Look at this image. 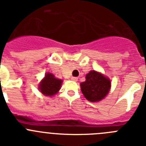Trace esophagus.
I'll use <instances>...</instances> for the list:
<instances>
[{
    "label": "esophagus",
    "instance_id": "1",
    "mask_svg": "<svg viewBox=\"0 0 146 146\" xmlns=\"http://www.w3.org/2000/svg\"><path fill=\"white\" fill-rule=\"evenodd\" d=\"M77 79H78V78H77V77H72V80H73V81H77Z\"/></svg>",
    "mask_w": 146,
    "mask_h": 146
}]
</instances>
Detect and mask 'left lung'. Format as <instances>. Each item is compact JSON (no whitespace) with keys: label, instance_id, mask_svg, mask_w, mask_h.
I'll list each match as a JSON object with an SVG mask.
<instances>
[{"label":"left lung","instance_id":"8db88e82","mask_svg":"<svg viewBox=\"0 0 146 146\" xmlns=\"http://www.w3.org/2000/svg\"><path fill=\"white\" fill-rule=\"evenodd\" d=\"M80 84L81 91L90 102H99L107 96L110 88V80L95 71H91Z\"/></svg>","mask_w":146,"mask_h":146}]
</instances>
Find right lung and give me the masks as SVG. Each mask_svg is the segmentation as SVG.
<instances>
[{"mask_svg": "<svg viewBox=\"0 0 146 146\" xmlns=\"http://www.w3.org/2000/svg\"><path fill=\"white\" fill-rule=\"evenodd\" d=\"M62 80L55 78L51 73H47L39 85L41 92L45 96H53L60 90Z\"/></svg>", "mask_w": 146, "mask_h": 146, "instance_id": "right-lung-1", "label": "right lung"}]
</instances>
